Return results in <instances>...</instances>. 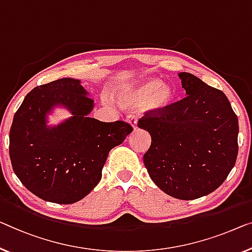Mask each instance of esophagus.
Returning <instances> with one entry per match:
<instances>
[{
    "mask_svg": "<svg viewBox=\"0 0 252 252\" xmlns=\"http://www.w3.org/2000/svg\"><path fill=\"white\" fill-rule=\"evenodd\" d=\"M126 122L129 123V125H131L132 126V127H133V130H137L138 129V126H137V122H138V120H137V118L134 115H129L126 118Z\"/></svg>",
    "mask_w": 252,
    "mask_h": 252,
    "instance_id": "obj_1",
    "label": "esophagus"
}]
</instances>
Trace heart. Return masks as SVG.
Returning <instances> with one entry per match:
<instances>
[{"mask_svg":"<svg viewBox=\"0 0 252 252\" xmlns=\"http://www.w3.org/2000/svg\"><path fill=\"white\" fill-rule=\"evenodd\" d=\"M120 103L125 106H146L156 114L167 112L174 104V90L158 79H147L116 93Z\"/></svg>","mask_w":252,"mask_h":252,"instance_id":"obj_1","label":"heart"}]
</instances>
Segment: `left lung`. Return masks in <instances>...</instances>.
I'll return each mask as SVG.
<instances>
[{
  "label": "left lung",
  "mask_w": 252,
  "mask_h": 252,
  "mask_svg": "<svg viewBox=\"0 0 252 252\" xmlns=\"http://www.w3.org/2000/svg\"><path fill=\"white\" fill-rule=\"evenodd\" d=\"M178 76L186 98L138 126L152 137L144 155L150 179L168 196L193 200L215 191L233 168L239 121L223 92L191 73Z\"/></svg>",
  "instance_id": "1"
}]
</instances>
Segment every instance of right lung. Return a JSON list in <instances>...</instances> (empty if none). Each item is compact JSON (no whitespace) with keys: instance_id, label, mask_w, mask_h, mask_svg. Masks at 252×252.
<instances>
[{"instance_id":"right-lung-1","label":"right lung","mask_w":252,"mask_h":252,"mask_svg":"<svg viewBox=\"0 0 252 252\" xmlns=\"http://www.w3.org/2000/svg\"><path fill=\"white\" fill-rule=\"evenodd\" d=\"M95 102L79 79L62 78L33 88L14 114L10 159L14 173L35 196L55 204L81 200L98 185L112 148L132 126L89 118ZM56 108L71 114L49 125Z\"/></svg>"}]
</instances>
